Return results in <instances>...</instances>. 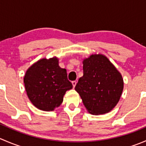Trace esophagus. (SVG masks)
<instances>
[{
  "instance_id": "34e87169",
  "label": "esophagus",
  "mask_w": 146,
  "mask_h": 146,
  "mask_svg": "<svg viewBox=\"0 0 146 146\" xmlns=\"http://www.w3.org/2000/svg\"><path fill=\"white\" fill-rule=\"evenodd\" d=\"M76 83H77V82H76V81H73V82H72V85H73V88H75V87H76Z\"/></svg>"
}]
</instances>
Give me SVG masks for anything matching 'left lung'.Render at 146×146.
Returning <instances> with one entry per match:
<instances>
[{
	"mask_svg": "<svg viewBox=\"0 0 146 146\" xmlns=\"http://www.w3.org/2000/svg\"><path fill=\"white\" fill-rule=\"evenodd\" d=\"M82 64L83 76L79 78L75 90L91 114L110 112L119 102L123 92L121 74L108 58L101 54L84 58Z\"/></svg>",
	"mask_w": 146,
	"mask_h": 146,
	"instance_id": "8db88e82",
	"label": "left lung"
}]
</instances>
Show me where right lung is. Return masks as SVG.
Returning <instances> with one entry per match:
<instances>
[{
  "instance_id": "add662e5",
  "label": "right lung",
  "mask_w": 146,
  "mask_h": 146,
  "mask_svg": "<svg viewBox=\"0 0 146 146\" xmlns=\"http://www.w3.org/2000/svg\"><path fill=\"white\" fill-rule=\"evenodd\" d=\"M24 84L32 104L46 111L59 107L66 91L73 88L66 69L60 67L56 56L42 58L32 64L25 74Z\"/></svg>"
}]
</instances>
